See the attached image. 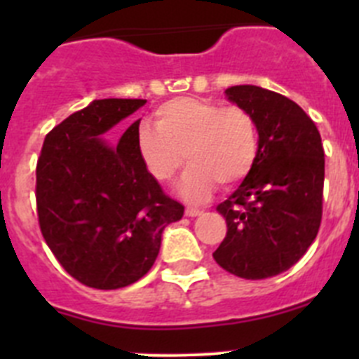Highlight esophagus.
<instances>
[{"mask_svg":"<svg viewBox=\"0 0 359 359\" xmlns=\"http://www.w3.org/2000/svg\"><path fill=\"white\" fill-rule=\"evenodd\" d=\"M201 214H203V210H199V208H192V207L185 208L187 217H198V215H201Z\"/></svg>","mask_w":359,"mask_h":359,"instance_id":"34e87169","label":"esophagus"}]
</instances>
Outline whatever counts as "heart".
I'll list each match as a JSON object with an SVG mask.
<instances>
[{"mask_svg":"<svg viewBox=\"0 0 359 359\" xmlns=\"http://www.w3.org/2000/svg\"><path fill=\"white\" fill-rule=\"evenodd\" d=\"M156 129L142 128L136 147L156 182H170L189 161L180 194L203 201L215 183L236 185L248 176L259 154V129L248 111L203 98L180 97L154 111Z\"/></svg>","mask_w":359,"mask_h":359,"instance_id":"1","label":"heart"}]
</instances>
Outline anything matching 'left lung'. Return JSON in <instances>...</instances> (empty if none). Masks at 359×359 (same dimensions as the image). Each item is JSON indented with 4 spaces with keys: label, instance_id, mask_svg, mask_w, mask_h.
I'll return each mask as SVG.
<instances>
[{
    "label": "left lung",
    "instance_id": "8db88e82",
    "mask_svg": "<svg viewBox=\"0 0 359 359\" xmlns=\"http://www.w3.org/2000/svg\"><path fill=\"white\" fill-rule=\"evenodd\" d=\"M226 98L255 118L259 154L239 189L217 207L226 237L214 259L248 280L275 277L307 252L322 221L325 160L315 122L297 102L259 86H231Z\"/></svg>",
    "mask_w": 359,
    "mask_h": 359
}]
</instances>
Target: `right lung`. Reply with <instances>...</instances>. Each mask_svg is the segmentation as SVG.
I'll return each instance as SVG.
<instances>
[{
  "label": "right lung",
  "mask_w": 359,
  "mask_h": 359,
  "mask_svg": "<svg viewBox=\"0 0 359 359\" xmlns=\"http://www.w3.org/2000/svg\"><path fill=\"white\" fill-rule=\"evenodd\" d=\"M142 98H102L46 135L37 161V215L62 268L84 286L118 290L156 261L161 233L183 217L138 154L140 120L116 145L104 133L140 109Z\"/></svg>",
  "instance_id": "1"
}]
</instances>
